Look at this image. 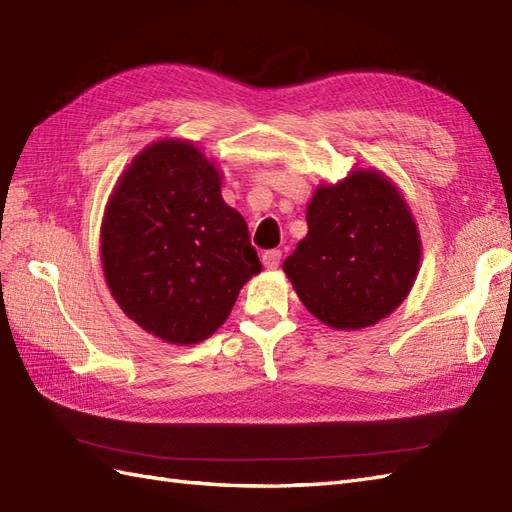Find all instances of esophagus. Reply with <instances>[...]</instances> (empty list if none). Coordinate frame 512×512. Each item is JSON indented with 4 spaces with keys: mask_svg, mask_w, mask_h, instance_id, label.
Instances as JSON below:
<instances>
[{
    "mask_svg": "<svg viewBox=\"0 0 512 512\" xmlns=\"http://www.w3.org/2000/svg\"><path fill=\"white\" fill-rule=\"evenodd\" d=\"M261 261H264V266L268 270L279 268V264H281V251H266L264 255H261Z\"/></svg>",
    "mask_w": 512,
    "mask_h": 512,
    "instance_id": "34e87169",
    "label": "esophagus"
}]
</instances>
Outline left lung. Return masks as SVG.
<instances>
[{
  "instance_id": "8db88e82",
  "label": "left lung",
  "mask_w": 512,
  "mask_h": 512,
  "mask_svg": "<svg viewBox=\"0 0 512 512\" xmlns=\"http://www.w3.org/2000/svg\"><path fill=\"white\" fill-rule=\"evenodd\" d=\"M307 225L283 272L322 324L365 329L409 296L422 240L409 203L381 170L352 168L342 181L320 183L307 205Z\"/></svg>"
}]
</instances>
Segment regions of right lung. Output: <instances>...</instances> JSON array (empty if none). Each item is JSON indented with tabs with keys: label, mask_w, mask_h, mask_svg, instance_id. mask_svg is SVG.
I'll use <instances>...</instances> for the list:
<instances>
[{
	"label": "right lung",
	"mask_w": 512,
	"mask_h": 512,
	"mask_svg": "<svg viewBox=\"0 0 512 512\" xmlns=\"http://www.w3.org/2000/svg\"><path fill=\"white\" fill-rule=\"evenodd\" d=\"M216 162L164 138L123 170L101 222V266L129 320L166 344L214 335L261 272L246 220L222 201Z\"/></svg>",
	"instance_id": "right-lung-1"
}]
</instances>
